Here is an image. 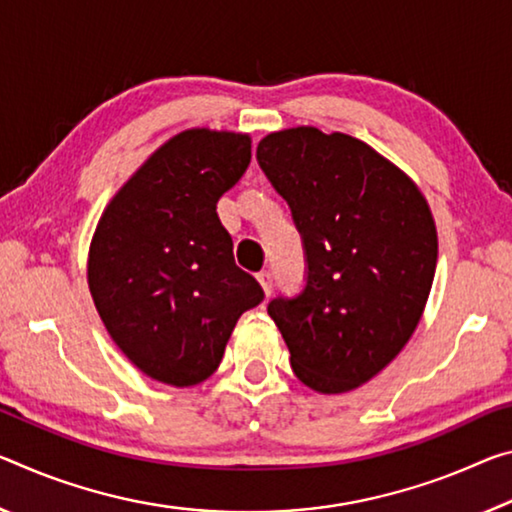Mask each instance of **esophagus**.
<instances>
[{
  "mask_svg": "<svg viewBox=\"0 0 512 512\" xmlns=\"http://www.w3.org/2000/svg\"><path fill=\"white\" fill-rule=\"evenodd\" d=\"M257 282H259V287H262L264 294L269 296V294H271V289H273V275H271L269 271L257 273Z\"/></svg>",
  "mask_w": 512,
  "mask_h": 512,
  "instance_id": "34e87169",
  "label": "esophagus"
}]
</instances>
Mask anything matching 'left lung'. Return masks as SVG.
<instances>
[{"mask_svg": "<svg viewBox=\"0 0 512 512\" xmlns=\"http://www.w3.org/2000/svg\"><path fill=\"white\" fill-rule=\"evenodd\" d=\"M257 161L291 207L307 255L305 291L271 300L269 316L300 383L351 392L419 326L437 264L431 207L399 166L342 132H271Z\"/></svg>", "mask_w": 512, "mask_h": 512, "instance_id": "1", "label": "left lung"}]
</instances>
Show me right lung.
I'll return each instance as SVG.
<instances>
[{
    "mask_svg": "<svg viewBox=\"0 0 512 512\" xmlns=\"http://www.w3.org/2000/svg\"><path fill=\"white\" fill-rule=\"evenodd\" d=\"M248 164V134L184 129L143 161L97 221L86 262L97 314L127 360L159 383L207 380L239 316L262 303L216 214Z\"/></svg>",
    "mask_w": 512,
    "mask_h": 512,
    "instance_id": "add662e5",
    "label": "right lung"
}]
</instances>
